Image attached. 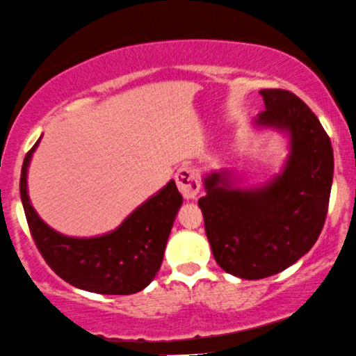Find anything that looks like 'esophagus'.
<instances>
[{
	"label": "esophagus",
	"instance_id": "1",
	"mask_svg": "<svg viewBox=\"0 0 356 356\" xmlns=\"http://www.w3.org/2000/svg\"><path fill=\"white\" fill-rule=\"evenodd\" d=\"M175 182H177L179 191H181L184 199H195L200 191V182L197 177L195 170L191 165H181L175 172Z\"/></svg>",
	"mask_w": 356,
	"mask_h": 356
}]
</instances>
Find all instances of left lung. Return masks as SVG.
<instances>
[{"label": "left lung", "instance_id": "1", "mask_svg": "<svg viewBox=\"0 0 356 356\" xmlns=\"http://www.w3.org/2000/svg\"><path fill=\"white\" fill-rule=\"evenodd\" d=\"M259 93L266 108L258 124L291 134L284 172L259 191H233L215 172L199 199L215 261L243 279L284 271L312 248L325 223L334 177L330 138L310 108L287 90Z\"/></svg>", "mask_w": 356, "mask_h": 356}]
</instances>
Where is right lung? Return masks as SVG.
I'll list each match as a JSON object with an SVG mask.
<instances>
[{
  "label": "right lung",
  "instance_id": "1",
  "mask_svg": "<svg viewBox=\"0 0 356 356\" xmlns=\"http://www.w3.org/2000/svg\"><path fill=\"white\" fill-rule=\"evenodd\" d=\"M38 143L22 163L19 192L31 236L46 263L58 277L83 291L126 296L145 289L159 271L170 228L182 205L175 182L170 181L108 235L64 236L38 217L28 197L26 175Z\"/></svg>",
  "mask_w": 356,
  "mask_h": 356
}]
</instances>
